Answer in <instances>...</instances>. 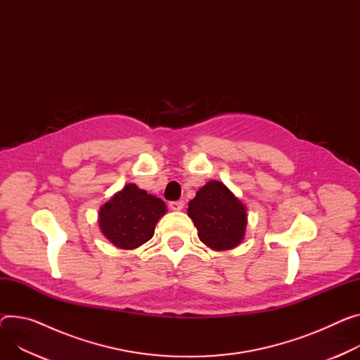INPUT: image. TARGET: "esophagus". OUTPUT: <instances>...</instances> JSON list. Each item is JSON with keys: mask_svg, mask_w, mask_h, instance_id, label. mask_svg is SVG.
I'll return each instance as SVG.
<instances>
[{"mask_svg": "<svg viewBox=\"0 0 360 360\" xmlns=\"http://www.w3.org/2000/svg\"><path fill=\"white\" fill-rule=\"evenodd\" d=\"M183 206H184V203H183L181 200H176V202H172V203H170V209H172V210H174V212L181 210V209H183Z\"/></svg>", "mask_w": 360, "mask_h": 360, "instance_id": "1", "label": "esophagus"}]
</instances>
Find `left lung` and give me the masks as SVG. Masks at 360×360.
Listing matches in <instances>:
<instances>
[{
  "instance_id": "1",
  "label": "left lung",
  "mask_w": 360,
  "mask_h": 360,
  "mask_svg": "<svg viewBox=\"0 0 360 360\" xmlns=\"http://www.w3.org/2000/svg\"><path fill=\"white\" fill-rule=\"evenodd\" d=\"M245 205L222 183L210 180L188 202L187 214L199 239L213 251H229L242 243L248 213Z\"/></svg>"
}]
</instances>
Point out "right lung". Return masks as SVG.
<instances>
[{
	"instance_id": "obj_1",
	"label": "right lung",
	"mask_w": 360,
	"mask_h": 360,
	"mask_svg": "<svg viewBox=\"0 0 360 360\" xmlns=\"http://www.w3.org/2000/svg\"><path fill=\"white\" fill-rule=\"evenodd\" d=\"M165 213L167 206L161 199L129 183L101 206L98 224L110 243L120 250H135L153 238Z\"/></svg>"
}]
</instances>
